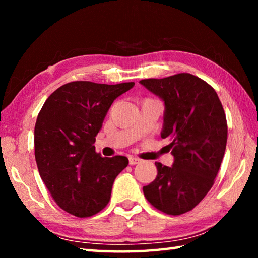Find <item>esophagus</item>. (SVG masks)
Segmentation results:
<instances>
[{
  "mask_svg": "<svg viewBox=\"0 0 258 258\" xmlns=\"http://www.w3.org/2000/svg\"><path fill=\"white\" fill-rule=\"evenodd\" d=\"M140 161H141V159L137 158V157H132V156L128 157V163H130V165H137V164L140 163Z\"/></svg>",
  "mask_w": 258,
  "mask_h": 258,
  "instance_id": "obj_1",
  "label": "esophagus"
}]
</instances>
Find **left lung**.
<instances>
[{
	"instance_id": "8db88e82",
	"label": "left lung",
	"mask_w": 258,
	"mask_h": 258,
	"mask_svg": "<svg viewBox=\"0 0 258 258\" xmlns=\"http://www.w3.org/2000/svg\"><path fill=\"white\" fill-rule=\"evenodd\" d=\"M164 101L161 138L168 139L174 163H156L158 174L143 186L152 206L169 215H181L202 202L214 184L223 159L228 125L215 90L187 73L140 81Z\"/></svg>"
}]
</instances>
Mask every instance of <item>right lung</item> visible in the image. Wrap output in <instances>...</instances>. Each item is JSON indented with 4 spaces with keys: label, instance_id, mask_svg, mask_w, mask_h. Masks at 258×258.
I'll return each mask as SVG.
<instances>
[{
    "label": "right lung",
    "instance_id": "right-lung-1",
    "mask_svg": "<svg viewBox=\"0 0 258 258\" xmlns=\"http://www.w3.org/2000/svg\"><path fill=\"white\" fill-rule=\"evenodd\" d=\"M133 86V82H71L43 104L34 131L35 159L52 198L64 212L90 217L110 200L113 181L128 159L101 157L93 143L113 100Z\"/></svg>",
    "mask_w": 258,
    "mask_h": 258
}]
</instances>
